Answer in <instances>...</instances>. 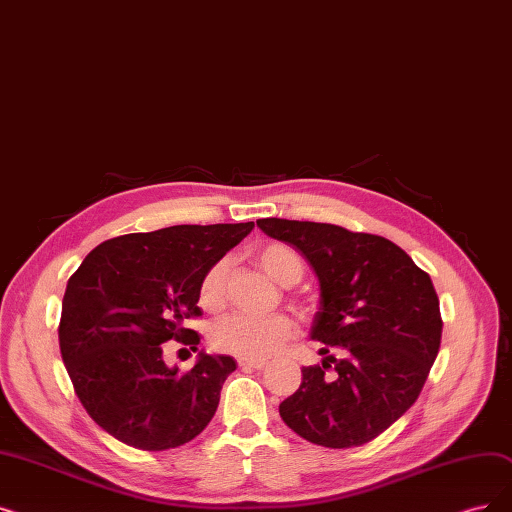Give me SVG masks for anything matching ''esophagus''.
I'll use <instances>...</instances> for the list:
<instances>
[{"label":"esophagus","instance_id":"esophagus-1","mask_svg":"<svg viewBox=\"0 0 512 512\" xmlns=\"http://www.w3.org/2000/svg\"><path fill=\"white\" fill-rule=\"evenodd\" d=\"M238 366L249 368V370H263L265 366H268V362H265V360H244V358H240Z\"/></svg>","mask_w":512,"mask_h":512}]
</instances>
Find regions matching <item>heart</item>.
I'll return each mask as SVG.
<instances>
[{"label":"heart","instance_id":"b5f03b06","mask_svg":"<svg viewBox=\"0 0 512 512\" xmlns=\"http://www.w3.org/2000/svg\"><path fill=\"white\" fill-rule=\"evenodd\" d=\"M261 270L282 286H291L303 276V261L295 249L282 242H268L255 253ZM228 259L215 261L201 280V303L217 309L226 301L228 284ZM297 335V324L286 314L253 316L232 314L213 324L211 341L217 349L244 360H263L278 353Z\"/></svg>","mask_w":512,"mask_h":512}]
</instances>
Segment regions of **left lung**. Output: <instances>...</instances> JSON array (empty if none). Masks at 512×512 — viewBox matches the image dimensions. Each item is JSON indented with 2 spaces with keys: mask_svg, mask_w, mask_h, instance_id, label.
I'll return each mask as SVG.
<instances>
[{
  "mask_svg": "<svg viewBox=\"0 0 512 512\" xmlns=\"http://www.w3.org/2000/svg\"><path fill=\"white\" fill-rule=\"evenodd\" d=\"M257 226L293 244L320 282L311 339L326 345L324 360L301 370L280 416L318 446H364L416 402L437 358L443 322L433 282L383 236L278 217ZM332 346L339 359L327 355Z\"/></svg>",
  "mask_w": 512,
  "mask_h": 512,
  "instance_id": "1",
  "label": "left lung"
}]
</instances>
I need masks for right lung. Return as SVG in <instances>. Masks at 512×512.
Here are the masks:
<instances>
[{
  "mask_svg": "<svg viewBox=\"0 0 512 512\" xmlns=\"http://www.w3.org/2000/svg\"><path fill=\"white\" fill-rule=\"evenodd\" d=\"M253 226L125 234L83 259L66 284L58 339L79 402L106 433L161 452L209 425L234 358L201 351L194 368L180 372L165 364L163 343L198 345L184 320L201 316V280Z\"/></svg>",
  "mask_w": 512,
  "mask_h": 512,
  "instance_id": "add662e5",
  "label": "right lung"
}]
</instances>
